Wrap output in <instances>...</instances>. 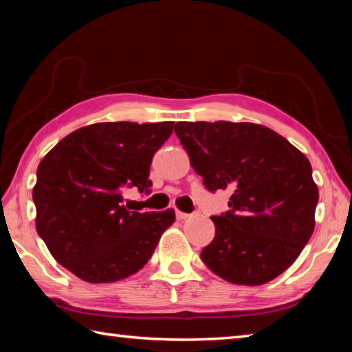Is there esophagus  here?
<instances>
[{"instance_id": "34e87169", "label": "esophagus", "mask_w": 352, "mask_h": 352, "mask_svg": "<svg viewBox=\"0 0 352 352\" xmlns=\"http://www.w3.org/2000/svg\"><path fill=\"white\" fill-rule=\"evenodd\" d=\"M190 216V214H188V212H182V211H177V217L180 219V220H184V219H188Z\"/></svg>"}]
</instances>
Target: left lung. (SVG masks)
<instances>
[{
    "mask_svg": "<svg viewBox=\"0 0 352 352\" xmlns=\"http://www.w3.org/2000/svg\"><path fill=\"white\" fill-rule=\"evenodd\" d=\"M174 130L206 189L233 190L230 211L211 217L216 236L201 261L239 285L281 275L314 233L318 188L306 155L253 122L182 121Z\"/></svg>",
    "mask_w": 352,
    "mask_h": 352,
    "instance_id": "8db88e82",
    "label": "left lung"
}]
</instances>
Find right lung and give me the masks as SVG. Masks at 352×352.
<instances>
[{
  "label": "right lung",
  "instance_id": "obj_1",
  "mask_svg": "<svg viewBox=\"0 0 352 352\" xmlns=\"http://www.w3.org/2000/svg\"><path fill=\"white\" fill-rule=\"evenodd\" d=\"M174 122H98L65 136L41 160L32 199L35 228L58 264L91 284L141 270L175 211L136 212L122 190L151 192L153 153Z\"/></svg>",
  "mask_w": 352,
  "mask_h": 352
}]
</instances>
